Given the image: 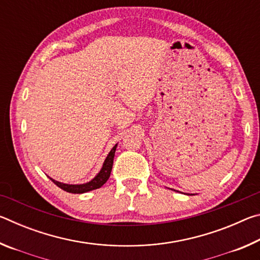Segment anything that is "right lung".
Here are the masks:
<instances>
[{"label": "right lung", "mask_w": 260, "mask_h": 260, "mask_svg": "<svg viewBox=\"0 0 260 260\" xmlns=\"http://www.w3.org/2000/svg\"><path fill=\"white\" fill-rule=\"evenodd\" d=\"M116 148H117V144L111 149V151L109 152V155L107 156V158H105L102 169H101L98 175H96L93 180H90L89 182L82 183V184H68V183L56 181V180L51 178L50 180L56 184L57 187H59L60 189H63V190L68 192H72V193H83V192L94 190V189L101 188L105 182L108 181V179L110 178V174H111Z\"/></svg>", "instance_id": "obj_1"}]
</instances>
